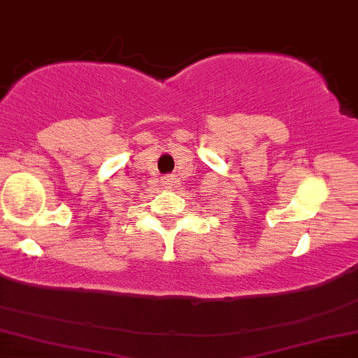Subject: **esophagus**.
Listing matches in <instances>:
<instances>
[{"label":"esophagus","mask_w":358,"mask_h":358,"mask_svg":"<svg viewBox=\"0 0 358 358\" xmlns=\"http://www.w3.org/2000/svg\"><path fill=\"white\" fill-rule=\"evenodd\" d=\"M173 185H175L173 178H163V187H165V188H171Z\"/></svg>","instance_id":"34e87169"}]
</instances>
